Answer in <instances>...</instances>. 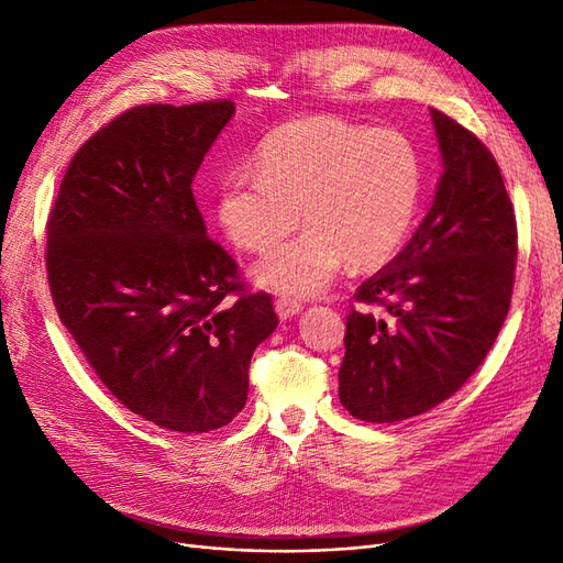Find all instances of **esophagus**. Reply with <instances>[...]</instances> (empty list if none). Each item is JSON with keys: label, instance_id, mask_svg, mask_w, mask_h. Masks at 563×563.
<instances>
[{"label": "esophagus", "instance_id": "obj_1", "mask_svg": "<svg viewBox=\"0 0 563 563\" xmlns=\"http://www.w3.org/2000/svg\"><path fill=\"white\" fill-rule=\"evenodd\" d=\"M275 310H277L279 319H291V317L302 312V305L298 300H291V298H279L275 302Z\"/></svg>", "mask_w": 563, "mask_h": 563}]
</instances>
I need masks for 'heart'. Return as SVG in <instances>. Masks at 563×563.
I'll use <instances>...</instances> for the list:
<instances>
[{
  "label": "heart",
  "mask_w": 563,
  "mask_h": 563,
  "mask_svg": "<svg viewBox=\"0 0 563 563\" xmlns=\"http://www.w3.org/2000/svg\"><path fill=\"white\" fill-rule=\"evenodd\" d=\"M420 195L422 162L408 135L314 114L267 135L255 174L220 185L216 218L234 246L265 251L302 217L309 228L265 253L251 277L265 291L312 298L345 261H387L411 230Z\"/></svg>",
  "instance_id": "obj_1"
}]
</instances>
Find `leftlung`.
<instances>
[{
	"label": "left lung",
	"instance_id": "1",
	"mask_svg": "<svg viewBox=\"0 0 563 563\" xmlns=\"http://www.w3.org/2000/svg\"><path fill=\"white\" fill-rule=\"evenodd\" d=\"M430 114L444 164L432 207L397 258L360 286L362 308L347 317L338 395L366 422L413 418L455 395L512 300L517 223L500 168L474 133Z\"/></svg>",
	"mask_w": 563,
	"mask_h": 563
}]
</instances>
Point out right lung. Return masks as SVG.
Returning a JSON list of instances; mask_svg holds the SVG:
<instances>
[{"label": "right lung", "instance_id": "1", "mask_svg": "<svg viewBox=\"0 0 563 563\" xmlns=\"http://www.w3.org/2000/svg\"><path fill=\"white\" fill-rule=\"evenodd\" d=\"M234 110L211 100L119 114L73 157L46 225L63 327L129 411L172 432L232 422L251 356L279 323L267 294H242L192 195ZM230 292L241 298L228 303Z\"/></svg>", "mask_w": 563, "mask_h": 563}]
</instances>
